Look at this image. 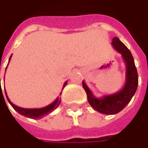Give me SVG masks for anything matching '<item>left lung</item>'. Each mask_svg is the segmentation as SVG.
I'll use <instances>...</instances> for the list:
<instances>
[{"instance_id": "8db88e82", "label": "left lung", "mask_w": 148, "mask_h": 148, "mask_svg": "<svg viewBox=\"0 0 148 148\" xmlns=\"http://www.w3.org/2000/svg\"><path fill=\"white\" fill-rule=\"evenodd\" d=\"M113 48L120 53L125 65V82L124 87L118 92L101 97H97L91 92L85 82H82V86L87 94V99L90 105L96 111L107 115L116 114L125 108L134 96L138 86V74L134 58L131 51L117 37H114L112 41Z\"/></svg>"}]
</instances>
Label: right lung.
<instances>
[{
	"mask_svg": "<svg viewBox=\"0 0 148 148\" xmlns=\"http://www.w3.org/2000/svg\"><path fill=\"white\" fill-rule=\"evenodd\" d=\"M12 55L10 56V58H9L8 63H9L10 60H11ZM7 66H8V65H7ZM66 84H67V81L65 82V83L63 84L62 90H63V88L66 86ZM5 95H6V97H7V100H8V101L9 102V104L12 106V107L18 113H20L21 115H23V116H26V117L31 118V119H37V120H38V119H41V118L43 117V116H45V115L48 114L50 112H51L52 111H54V110L59 106V104L61 102V97H57L51 104H50V105H48L47 106L43 107V108H40V109H24V108H21V107L16 106L13 103L11 102V101L9 100L8 95H7V93H6V91H5ZM61 94L62 92L60 93V95H61ZM2 95H3V94H2Z\"/></svg>",
	"mask_w": 148,
	"mask_h": 148,
	"instance_id": "obj_1",
	"label": "right lung"
}]
</instances>
